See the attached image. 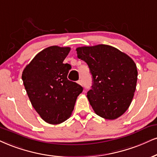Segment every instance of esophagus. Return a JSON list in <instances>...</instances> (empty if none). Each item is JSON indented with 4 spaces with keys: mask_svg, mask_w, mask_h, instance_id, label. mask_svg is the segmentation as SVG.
Returning <instances> with one entry per match:
<instances>
[{
    "mask_svg": "<svg viewBox=\"0 0 157 157\" xmlns=\"http://www.w3.org/2000/svg\"><path fill=\"white\" fill-rule=\"evenodd\" d=\"M77 83H78V84H80V85H82V86H83V82H82V80H78V82H77Z\"/></svg>",
    "mask_w": 157,
    "mask_h": 157,
    "instance_id": "34e87169",
    "label": "esophagus"
}]
</instances>
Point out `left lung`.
<instances>
[{"mask_svg": "<svg viewBox=\"0 0 157 157\" xmlns=\"http://www.w3.org/2000/svg\"><path fill=\"white\" fill-rule=\"evenodd\" d=\"M90 67L93 84L87 98L97 115L113 120L128 109L136 89L138 71L128 55L111 46L99 44L76 49Z\"/></svg>", "mask_w": 157, "mask_h": 157, "instance_id": "1", "label": "left lung"}]
</instances>
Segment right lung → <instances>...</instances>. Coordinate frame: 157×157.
Wrapping results in <instances>:
<instances>
[{
    "instance_id": "1",
    "label": "right lung",
    "mask_w": 157,
    "mask_h": 157,
    "mask_svg": "<svg viewBox=\"0 0 157 157\" xmlns=\"http://www.w3.org/2000/svg\"><path fill=\"white\" fill-rule=\"evenodd\" d=\"M70 47L52 46L37 54L25 67L22 78L33 107L41 119L58 124L71 117L83 88L67 79L69 64L63 61Z\"/></svg>"
}]
</instances>
